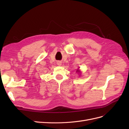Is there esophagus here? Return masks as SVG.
<instances>
[{"mask_svg":"<svg viewBox=\"0 0 129 129\" xmlns=\"http://www.w3.org/2000/svg\"><path fill=\"white\" fill-rule=\"evenodd\" d=\"M61 64V63H60V62H58V65H59V66H60Z\"/></svg>","mask_w":129,"mask_h":129,"instance_id":"obj_1","label":"esophagus"}]
</instances>
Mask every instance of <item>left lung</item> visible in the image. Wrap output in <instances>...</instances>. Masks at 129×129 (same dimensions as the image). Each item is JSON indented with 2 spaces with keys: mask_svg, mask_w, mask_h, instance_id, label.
<instances>
[{
  "mask_svg": "<svg viewBox=\"0 0 129 129\" xmlns=\"http://www.w3.org/2000/svg\"><path fill=\"white\" fill-rule=\"evenodd\" d=\"M77 71H78V72H79V71H78V70H77Z\"/></svg>",
  "mask_w": 129,
  "mask_h": 129,
  "instance_id": "obj_1",
  "label": "left lung"
}]
</instances>
